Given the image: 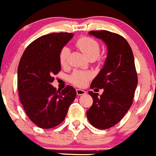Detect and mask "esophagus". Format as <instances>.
Returning <instances> with one entry per match:
<instances>
[{
	"label": "esophagus",
	"mask_w": 156,
	"mask_h": 156,
	"mask_svg": "<svg viewBox=\"0 0 156 156\" xmlns=\"http://www.w3.org/2000/svg\"><path fill=\"white\" fill-rule=\"evenodd\" d=\"M86 93V92L85 90H83V89H76V94L78 95H85Z\"/></svg>",
	"instance_id": "esophagus-1"
}]
</instances>
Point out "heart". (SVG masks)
<instances>
[{"label": "heart", "instance_id": "heart-1", "mask_svg": "<svg viewBox=\"0 0 156 156\" xmlns=\"http://www.w3.org/2000/svg\"><path fill=\"white\" fill-rule=\"evenodd\" d=\"M76 45L89 60H95L98 57L101 51L100 44L98 41L90 37H80L76 41ZM70 49L67 47L61 48L59 54V61L61 66H65L68 61ZM92 74L90 72L76 70L70 76V82L75 86H84L92 78Z\"/></svg>", "mask_w": 156, "mask_h": 156}]
</instances>
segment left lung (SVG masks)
I'll return each instance as SVG.
<instances>
[{
    "instance_id": "1",
    "label": "left lung",
    "mask_w": 156,
    "mask_h": 156,
    "mask_svg": "<svg viewBox=\"0 0 156 156\" xmlns=\"http://www.w3.org/2000/svg\"><path fill=\"white\" fill-rule=\"evenodd\" d=\"M89 34L105 43L108 55L103 68L90 86L91 89H104V92L99 96L89 91L93 103L86 116L93 127L105 130L118 124L128 112L138 79L132 49L124 37L106 30L90 31Z\"/></svg>"
}]
</instances>
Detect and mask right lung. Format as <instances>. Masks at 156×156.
I'll return each mask as SVG.
<instances>
[{
  "mask_svg": "<svg viewBox=\"0 0 156 156\" xmlns=\"http://www.w3.org/2000/svg\"><path fill=\"white\" fill-rule=\"evenodd\" d=\"M73 36L68 32L42 35L29 44L20 61V100L29 119L40 128H52L61 124L76 98L73 86H67L61 91L51 85L54 75L61 70L60 51Z\"/></svg>",
  "mask_w": 156,
  "mask_h": 156,
  "instance_id": "add662e5",
  "label": "right lung"
}]
</instances>
